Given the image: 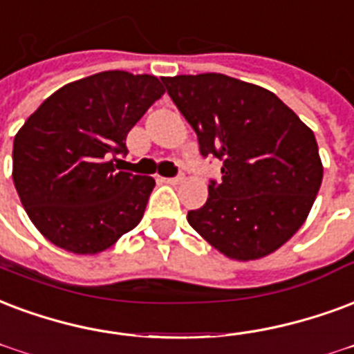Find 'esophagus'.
I'll use <instances>...</instances> for the list:
<instances>
[{"instance_id":"obj_1","label":"esophagus","mask_w":354,"mask_h":354,"mask_svg":"<svg viewBox=\"0 0 354 354\" xmlns=\"http://www.w3.org/2000/svg\"><path fill=\"white\" fill-rule=\"evenodd\" d=\"M161 182L169 185H178L180 182H184V176H176V178H161Z\"/></svg>"}]
</instances>
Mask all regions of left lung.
<instances>
[{
	"mask_svg": "<svg viewBox=\"0 0 354 354\" xmlns=\"http://www.w3.org/2000/svg\"><path fill=\"white\" fill-rule=\"evenodd\" d=\"M198 137L201 153L223 161L221 182L187 221L232 261L279 250L308 219L323 182L313 131L255 84L219 73L161 78Z\"/></svg>",
	"mask_w": 354,
	"mask_h": 354,
	"instance_id": "8db88e82",
	"label": "left lung"
}]
</instances>
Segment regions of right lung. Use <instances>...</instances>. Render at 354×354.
I'll list each match as a JSON object with an SVG mask.
<instances>
[{
  "label": "right lung",
  "mask_w": 354,
  "mask_h": 354,
  "mask_svg": "<svg viewBox=\"0 0 354 354\" xmlns=\"http://www.w3.org/2000/svg\"><path fill=\"white\" fill-rule=\"evenodd\" d=\"M163 93L151 75L104 71L65 84L26 120L12 144V180L46 240L97 255L140 223L156 180L118 170V153Z\"/></svg>",
  "instance_id": "right-lung-1"
}]
</instances>
